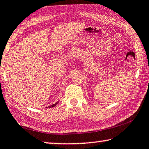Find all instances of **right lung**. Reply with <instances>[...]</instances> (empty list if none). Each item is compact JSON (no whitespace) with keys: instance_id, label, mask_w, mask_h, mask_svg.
<instances>
[{"instance_id":"add662e5","label":"right lung","mask_w":149,"mask_h":149,"mask_svg":"<svg viewBox=\"0 0 149 149\" xmlns=\"http://www.w3.org/2000/svg\"><path fill=\"white\" fill-rule=\"evenodd\" d=\"M58 102H59V101H57V102H56L55 103V104H53V105H50V106H48V107H47V108H51V107H53L56 106V105L58 104Z\"/></svg>"}]
</instances>
